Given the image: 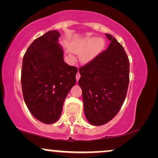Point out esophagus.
I'll return each instance as SVG.
<instances>
[{"instance_id":"34e87169","label":"esophagus","mask_w":158,"mask_h":158,"mask_svg":"<svg viewBox=\"0 0 158 158\" xmlns=\"http://www.w3.org/2000/svg\"><path fill=\"white\" fill-rule=\"evenodd\" d=\"M80 73H79V72L78 71V73H77V75H76V79H77V81H79V79H80Z\"/></svg>"}]
</instances>
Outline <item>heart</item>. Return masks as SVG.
<instances>
[{
  "mask_svg": "<svg viewBox=\"0 0 158 158\" xmlns=\"http://www.w3.org/2000/svg\"><path fill=\"white\" fill-rule=\"evenodd\" d=\"M104 41L99 38H87L77 41L73 45V51L81 56V61H88L104 48Z\"/></svg>",
  "mask_w": 158,
  "mask_h": 158,
  "instance_id": "obj_1",
  "label": "heart"
}]
</instances>
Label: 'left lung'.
Instances as JSON below:
<instances>
[{"instance_id": "1", "label": "left lung", "mask_w": 158, "mask_h": 158, "mask_svg": "<svg viewBox=\"0 0 158 158\" xmlns=\"http://www.w3.org/2000/svg\"><path fill=\"white\" fill-rule=\"evenodd\" d=\"M106 50L79 69L84 112L93 126H102L117 115L126 99L129 83V60L115 38Z\"/></svg>"}]
</instances>
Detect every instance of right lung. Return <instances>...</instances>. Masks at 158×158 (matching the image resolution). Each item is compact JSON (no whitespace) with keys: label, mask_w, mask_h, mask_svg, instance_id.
Segmentation results:
<instances>
[{"label":"right lung","mask_w":158,"mask_h":158,"mask_svg":"<svg viewBox=\"0 0 158 158\" xmlns=\"http://www.w3.org/2000/svg\"><path fill=\"white\" fill-rule=\"evenodd\" d=\"M61 35L50 30L34 40L25 52L21 70L23 99L33 117L45 124L60 117L67 95L76 84V67L64 61Z\"/></svg>","instance_id":"1"}]
</instances>
